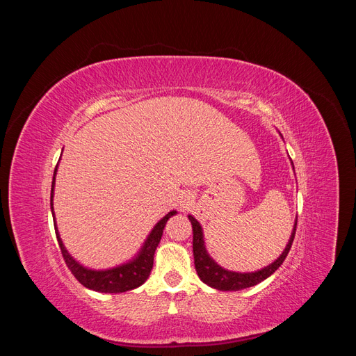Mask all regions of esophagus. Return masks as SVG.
Here are the masks:
<instances>
[{"label": "esophagus", "instance_id": "34e87169", "mask_svg": "<svg viewBox=\"0 0 356 356\" xmlns=\"http://www.w3.org/2000/svg\"><path fill=\"white\" fill-rule=\"evenodd\" d=\"M186 203H190V196L188 195L184 196V203H182V204H186Z\"/></svg>", "mask_w": 356, "mask_h": 356}]
</instances>
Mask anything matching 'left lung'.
<instances>
[{
  "instance_id": "1",
  "label": "left lung",
  "mask_w": 356,
  "mask_h": 356,
  "mask_svg": "<svg viewBox=\"0 0 356 356\" xmlns=\"http://www.w3.org/2000/svg\"><path fill=\"white\" fill-rule=\"evenodd\" d=\"M188 220L191 222L193 227V255H195V267L197 276L200 277V281L204 282L207 285L220 289V291H239L243 288H250L257 284H260L264 279H267L270 275H273L281 264L285 261V258L291 250V245H293L294 236H296V227H297V221L294 224V230L291 233V238L288 241V245L285 246L284 252L279 255L276 261L272 264H268L267 267L261 268L258 272H251V273H238V272H230L225 270L221 266L215 263L209 254L207 252V248H204L203 242V233L199 221L193 217V215H188Z\"/></svg>"
}]
</instances>
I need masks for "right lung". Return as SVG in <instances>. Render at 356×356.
<instances>
[{
  "mask_svg": "<svg viewBox=\"0 0 356 356\" xmlns=\"http://www.w3.org/2000/svg\"><path fill=\"white\" fill-rule=\"evenodd\" d=\"M56 170H58V166L55 168V174H53V181H51V191H50L51 212H53V188H55ZM175 213L177 211H170L154 225V229L152 230V233H149L144 246L141 248V251H139V254L134 258L132 261L114 268H108V270H92V268L84 267L80 263L75 261L65 250V246H63L60 236L58 233V227H55V232H56V238H58V243H59L63 260H65L68 268L75 276V279H77V281L86 288L98 291V293L117 294V293H126V291L135 289L138 286H141L147 281L149 273H152L153 263H154V252L161 239V234H163L165 225L172 215ZM53 217H55V212H53ZM53 222L56 225L55 218H53Z\"/></svg>",
  "mask_w": 356,
  "mask_h": 356,
  "instance_id": "right-lung-1",
  "label": "right lung"
}]
</instances>
